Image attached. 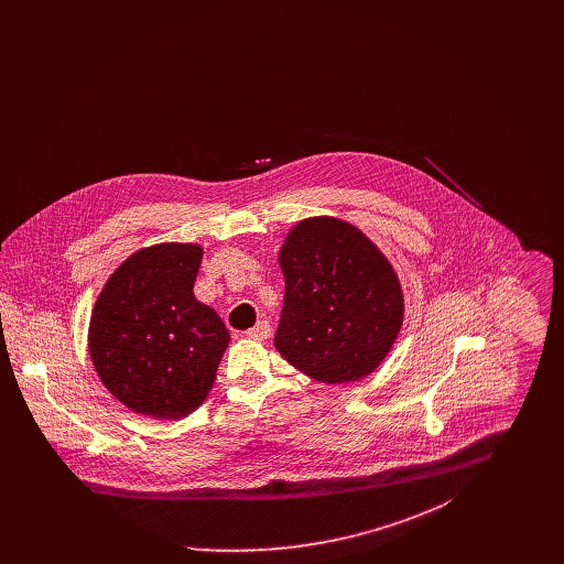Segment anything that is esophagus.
Wrapping results in <instances>:
<instances>
[{"label": "esophagus", "mask_w": 564, "mask_h": 564, "mask_svg": "<svg viewBox=\"0 0 564 564\" xmlns=\"http://www.w3.org/2000/svg\"><path fill=\"white\" fill-rule=\"evenodd\" d=\"M245 336H247V338H251V340H267L270 336L269 322L256 323L251 329H247V332H245Z\"/></svg>", "instance_id": "34e87169"}]
</instances>
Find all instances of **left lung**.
Segmentation results:
<instances>
[{
  "label": "left lung",
  "instance_id": "obj_1",
  "mask_svg": "<svg viewBox=\"0 0 564 564\" xmlns=\"http://www.w3.org/2000/svg\"><path fill=\"white\" fill-rule=\"evenodd\" d=\"M279 267V352L327 384L372 375L403 322L400 279L375 242L343 219L308 217L290 230Z\"/></svg>",
  "mask_w": 564,
  "mask_h": 564
}]
</instances>
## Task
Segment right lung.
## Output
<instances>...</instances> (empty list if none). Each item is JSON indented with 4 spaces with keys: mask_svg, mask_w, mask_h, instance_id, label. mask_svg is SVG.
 Listing matches in <instances>:
<instances>
[{
    "mask_svg": "<svg viewBox=\"0 0 564 564\" xmlns=\"http://www.w3.org/2000/svg\"><path fill=\"white\" fill-rule=\"evenodd\" d=\"M203 247L161 242L139 249L97 297L88 350L109 393L152 419H184L214 387L230 334L194 297Z\"/></svg>",
    "mask_w": 564,
    "mask_h": 564,
    "instance_id": "right-lung-1",
    "label": "right lung"
}]
</instances>
